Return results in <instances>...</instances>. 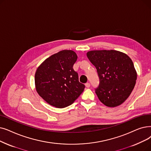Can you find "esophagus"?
Listing matches in <instances>:
<instances>
[{
	"label": "esophagus",
	"mask_w": 151,
	"mask_h": 151,
	"mask_svg": "<svg viewBox=\"0 0 151 151\" xmlns=\"http://www.w3.org/2000/svg\"><path fill=\"white\" fill-rule=\"evenodd\" d=\"M85 86H86V88H89L90 87V83H86L85 84Z\"/></svg>",
	"instance_id": "obj_1"
}]
</instances>
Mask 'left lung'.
Segmentation results:
<instances>
[{"mask_svg":"<svg viewBox=\"0 0 151 151\" xmlns=\"http://www.w3.org/2000/svg\"><path fill=\"white\" fill-rule=\"evenodd\" d=\"M86 55L99 78V86L95 89L99 99L109 107L120 106L135 86L137 73L133 61L127 54L114 50H91Z\"/></svg>","mask_w":151,"mask_h":151,"instance_id":"1","label":"left lung"}]
</instances>
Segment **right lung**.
I'll return each instance as SVG.
<instances>
[{"instance_id": "1", "label": "right lung", "mask_w": 151, "mask_h": 151, "mask_svg": "<svg viewBox=\"0 0 151 151\" xmlns=\"http://www.w3.org/2000/svg\"><path fill=\"white\" fill-rule=\"evenodd\" d=\"M77 58L74 51L63 50L45 59L37 68L36 91L51 106L57 108L70 106L83 92L84 84L79 82L73 68Z\"/></svg>"}]
</instances>
